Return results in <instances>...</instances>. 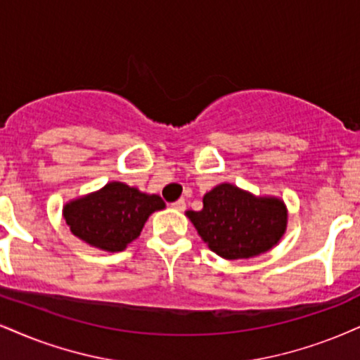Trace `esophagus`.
<instances>
[{"instance_id":"1","label":"esophagus","mask_w":360,"mask_h":360,"mask_svg":"<svg viewBox=\"0 0 360 360\" xmlns=\"http://www.w3.org/2000/svg\"><path fill=\"white\" fill-rule=\"evenodd\" d=\"M185 207H187V205H185L184 198H180V200H176V202L172 203V208H175V210H179V212H184Z\"/></svg>"}]
</instances>
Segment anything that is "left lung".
<instances>
[{
  "label": "left lung",
  "mask_w": 360,
  "mask_h": 360,
  "mask_svg": "<svg viewBox=\"0 0 360 360\" xmlns=\"http://www.w3.org/2000/svg\"><path fill=\"white\" fill-rule=\"evenodd\" d=\"M198 235L217 255L250 259L272 248L285 232L287 210L278 198H262L230 184L203 197L200 212H188Z\"/></svg>",
  "instance_id": "left-lung-1"
}]
</instances>
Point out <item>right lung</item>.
Listing matches in <instances>:
<instances>
[{"label": "right lung", "instance_id": "1", "mask_svg": "<svg viewBox=\"0 0 360 360\" xmlns=\"http://www.w3.org/2000/svg\"><path fill=\"white\" fill-rule=\"evenodd\" d=\"M165 207L158 195H146L122 181L70 202L63 215L83 242L106 252H120L139 237L146 219Z\"/></svg>", "mask_w": 360, "mask_h": 360}]
</instances>
